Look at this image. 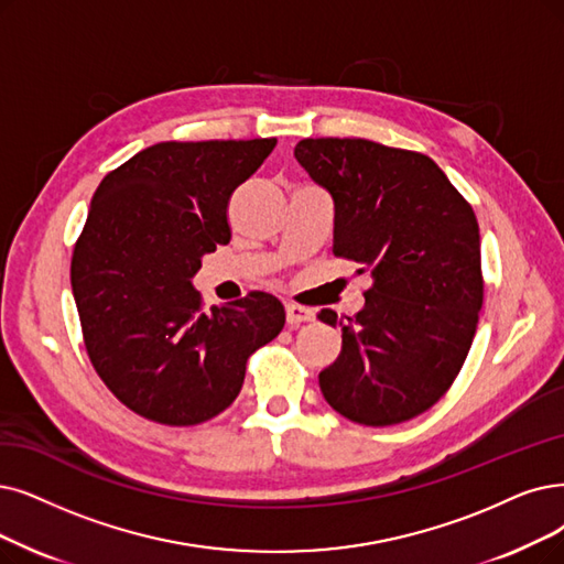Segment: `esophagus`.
<instances>
[{
	"instance_id": "1",
	"label": "esophagus",
	"mask_w": 564,
	"mask_h": 564,
	"mask_svg": "<svg viewBox=\"0 0 564 564\" xmlns=\"http://www.w3.org/2000/svg\"><path fill=\"white\" fill-rule=\"evenodd\" d=\"M314 319V314H312V310H307V307H301V305H286V324L289 326H301V324H305V322H312Z\"/></svg>"
}]
</instances>
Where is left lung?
<instances>
[{
    "mask_svg": "<svg viewBox=\"0 0 564 564\" xmlns=\"http://www.w3.org/2000/svg\"><path fill=\"white\" fill-rule=\"evenodd\" d=\"M294 156L333 196V254L370 270L372 286L319 372L330 408L360 425L410 421L454 384L484 303L475 210L421 152L366 139H303Z\"/></svg>",
    "mask_w": 564,
    "mask_h": 564,
    "instance_id": "1",
    "label": "left lung"
}]
</instances>
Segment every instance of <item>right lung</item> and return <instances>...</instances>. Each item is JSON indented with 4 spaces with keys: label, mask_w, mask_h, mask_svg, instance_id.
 <instances>
[{
    "label": "right lung",
    "mask_w": 564,
    "mask_h": 564,
    "mask_svg": "<svg viewBox=\"0 0 564 564\" xmlns=\"http://www.w3.org/2000/svg\"><path fill=\"white\" fill-rule=\"evenodd\" d=\"M275 139L156 143L97 187L74 247L85 349L131 412L196 425L238 398L247 358L284 328L282 303L252 291L204 312L192 278L231 240L229 198Z\"/></svg>",
    "instance_id": "1"
}]
</instances>
